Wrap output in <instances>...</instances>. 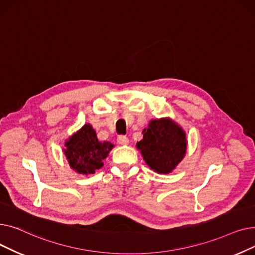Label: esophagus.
I'll use <instances>...</instances> for the list:
<instances>
[{"mask_svg":"<svg viewBox=\"0 0 255 255\" xmlns=\"http://www.w3.org/2000/svg\"><path fill=\"white\" fill-rule=\"evenodd\" d=\"M118 143L121 144V145H127L129 143V139L126 136L121 135V136L118 137Z\"/></svg>","mask_w":255,"mask_h":255,"instance_id":"34e87169","label":"esophagus"}]
</instances>
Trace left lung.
Returning a JSON list of instances; mask_svg holds the SVG:
<instances>
[{
  "label": "left lung",
  "instance_id": "1",
  "mask_svg": "<svg viewBox=\"0 0 255 255\" xmlns=\"http://www.w3.org/2000/svg\"><path fill=\"white\" fill-rule=\"evenodd\" d=\"M136 148L148 166L158 173H170L184 159L187 151L185 130L170 118L151 120L142 130Z\"/></svg>",
  "mask_w": 255,
  "mask_h": 255
}]
</instances>
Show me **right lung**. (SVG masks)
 Segmentation results:
<instances>
[{
    "label": "right lung",
    "instance_id": "add662e5",
    "mask_svg": "<svg viewBox=\"0 0 255 255\" xmlns=\"http://www.w3.org/2000/svg\"><path fill=\"white\" fill-rule=\"evenodd\" d=\"M114 146L110 141H100L95 129L87 123L65 140L63 153L71 169L88 176L103 166Z\"/></svg>",
    "mask_w": 255,
    "mask_h": 255
}]
</instances>
